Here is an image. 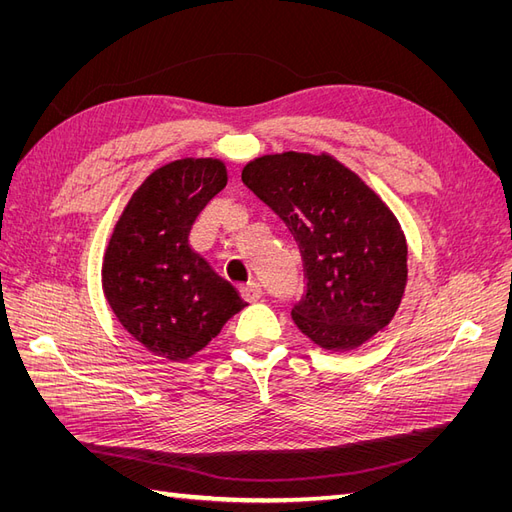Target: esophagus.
<instances>
[{
    "label": "esophagus",
    "instance_id": "34e87169",
    "mask_svg": "<svg viewBox=\"0 0 512 512\" xmlns=\"http://www.w3.org/2000/svg\"><path fill=\"white\" fill-rule=\"evenodd\" d=\"M241 297H243L245 301H250V303L260 301V299H262V288H260V284H256V282L245 284V286L241 288Z\"/></svg>",
    "mask_w": 512,
    "mask_h": 512
}]
</instances>
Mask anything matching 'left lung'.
Returning <instances> with one entry per match:
<instances>
[{
    "label": "left lung",
    "mask_w": 512,
    "mask_h": 512,
    "mask_svg": "<svg viewBox=\"0 0 512 512\" xmlns=\"http://www.w3.org/2000/svg\"><path fill=\"white\" fill-rule=\"evenodd\" d=\"M243 183L299 243V331L324 350L359 348L389 324L408 284V245L389 205L329 153L284 151L243 166Z\"/></svg>",
    "instance_id": "obj_1"
}]
</instances>
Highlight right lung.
I'll list each match as a JSON object with an SVG mask.
<instances>
[{"mask_svg": "<svg viewBox=\"0 0 512 512\" xmlns=\"http://www.w3.org/2000/svg\"><path fill=\"white\" fill-rule=\"evenodd\" d=\"M226 181L222 160L168 162L138 185L108 239L104 297L121 327L166 361H188L247 305L190 247L196 215Z\"/></svg>", "mask_w": 512, "mask_h": 512, "instance_id": "add662e5", "label": "right lung"}]
</instances>
